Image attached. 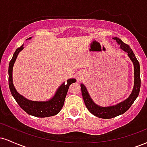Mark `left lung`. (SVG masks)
I'll return each instance as SVG.
<instances>
[{
    "label": "left lung",
    "mask_w": 147,
    "mask_h": 147,
    "mask_svg": "<svg viewBox=\"0 0 147 147\" xmlns=\"http://www.w3.org/2000/svg\"><path fill=\"white\" fill-rule=\"evenodd\" d=\"M113 38L115 40L118 45H119L120 49L128 54L130 59L133 62V67H134V86L131 95L125 100L118 103L115 105L101 106L94 102L89 92H88L86 87L84 84H81L82 97L86 108L90 111V113L94 115L96 117L102 119H111L124 113L126 111L129 110V108L135 102L139 95L140 90V63L136 59V55L133 53L132 49L127 44L124 43L120 38L117 37H113Z\"/></svg>",
    "instance_id": "obj_1"
}]
</instances>
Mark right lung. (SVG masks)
Returning <instances> with one entry per match:
<instances>
[{
  "instance_id": "1",
  "label": "right lung",
  "mask_w": 147,
  "mask_h": 147,
  "mask_svg": "<svg viewBox=\"0 0 147 147\" xmlns=\"http://www.w3.org/2000/svg\"><path fill=\"white\" fill-rule=\"evenodd\" d=\"M30 37L27 40L31 39ZM23 48V44L20 48L16 49V50L13 55L12 59L10 61L9 64V87L15 100L18 103V105L23 111H25L30 115L34 116L37 117H47L56 115L60 112L63 107L65 98L68 92L69 86L72 83L76 82V79L74 78L69 79L67 80V84L65 82L61 84L58 88L56 92L51 99L46 101H32L25 98L24 96L21 95L17 92L15 88L12 79V71L14 64L16 61L18 55L21 51Z\"/></svg>"
}]
</instances>
